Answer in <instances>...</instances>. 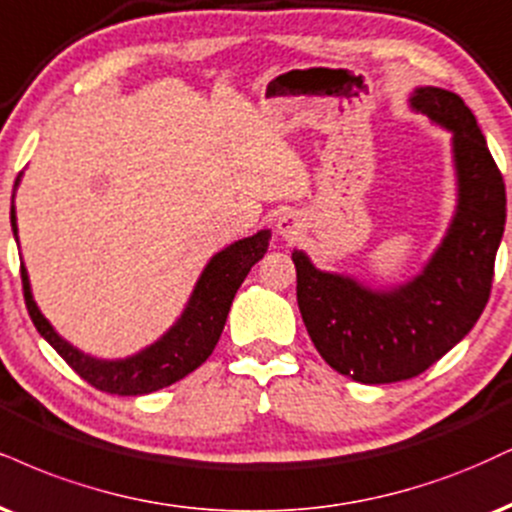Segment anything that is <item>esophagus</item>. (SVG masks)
Instances as JSON below:
<instances>
[{"label": "esophagus", "mask_w": 512, "mask_h": 512, "mask_svg": "<svg viewBox=\"0 0 512 512\" xmlns=\"http://www.w3.org/2000/svg\"><path fill=\"white\" fill-rule=\"evenodd\" d=\"M276 231H279V236H283L286 240H293L305 231V224L298 212H286L281 214L279 221H276Z\"/></svg>", "instance_id": "34e87169"}]
</instances>
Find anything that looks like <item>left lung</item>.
Returning a JSON list of instances; mask_svg holds the SVG:
<instances>
[{
	"label": "left lung",
	"instance_id": "left-lung-1",
	"mask_svg": "<svg viewBox=\"0 0 512 512\" xmlns=\"http://www.w3.org/2000/svg\"><path fill=\"white\" fill-rule=\"evenodd\" d=\"M410 107L453 133L458 174L451 229L422 274L372 291L293 252L307 334L326 365L360 384L417 377L470 334L489 303L506 229V183L470 107L443 88H417Z\"/></svg>",
	"mask_w": 512,
	"mask_h": 512
}]
</instances>
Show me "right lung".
<instances>
[{
	"label": "right lung",
	"mask_w": 512,
	"mask_h": 512,
	"mask_svg": "<svg viewBox=\"0 0 512 512\" xmlns=\"http://www.w3.org/2000/svg\"><path fill=\"white\" fill-rule=\"evenodd\" d=\"M11 229L16 236L14 207H11ZM269 238H272L269 231H257L255 236L236 240L229 248L217 252L197 279L195 291L190 295L181 319L157 343L126 357V360H97V357L80 353L78 348L66 343L35 305L28 272L21 264L23 298H26L28 315L33 319L35 329L40 331V336L49 346L64 357L66 365L80 379H85L90 386L104 393H112V396H143V393L176 384L178 379L186 377L212 355L221 331H224L236 291L248 276L252 264H257L264 257L269 248Z\"/></svg>",
	"instance_id": "1"
}]
</instances>
